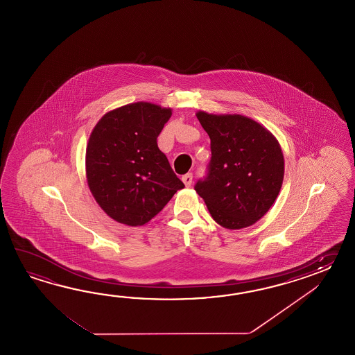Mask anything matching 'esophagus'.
I'll return each mask as SVG.
<instances>
[{
	"instance_id": "obj_1",
	"label": "esophagus",
	"mask_w": 355,
	"mask_h": 355,
	"mask_svg": "<svg viewBox=\"0 0 355 355\" xmlns=\"http://www.w3.org/2000/svg\"><path fill=\"white\" fill-rule=\"evenodd\" d=\"M182 182L185 184V187H190L191 182H193V174L189 173V174L184 175V176H182Z\"/></svg>"
}]
</instances>
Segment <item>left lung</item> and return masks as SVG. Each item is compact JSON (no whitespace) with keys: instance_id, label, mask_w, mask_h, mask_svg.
Listing matches in <instances>:
<instances>
[{"instance_id":"1","label":"left lung","mask_w":355,"mask_h":355,"mask_svg":"<svg viewBox=\"0 0 355 355\" xmlns=\"http://www.w3.org/2000/svg\"><path fill=\"white\" fill-rule=\"evenodd\" d=\"M211 138L207 175L196 181L213 219L228 230L254 225L279 194L284 159L272 133L242 115L196 114Z\"/></svg>"}]
</instances>
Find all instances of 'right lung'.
Wrapping results in <instances>:
<instances>
[{"label": "right lung", "instance_id": "add662e5", "mask_svg": "<svg viewBox=\"0 0 355 355\" xmlns=\"http://www.w3.org/2000/svg\"><path fill=\"white\" fill-rule=\"evenodd\" d=\"M171 109L135 103L105 114L86 148V175L92 196L109 217L142 226L184 188L157 146Z\"/></svg>", "mask_w": 355, "mask_h": 355}]
</instances>
